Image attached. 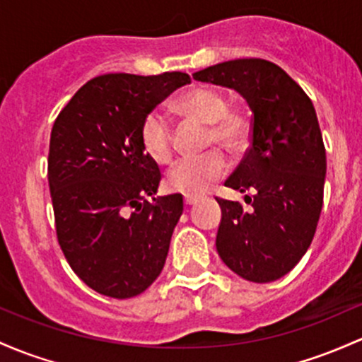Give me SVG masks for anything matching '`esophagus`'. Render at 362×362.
<instances>
[{
  "instance_id": "obj_1",
  "label": "esophagus",
  "mask_w": 362,
  "mask_h": 362,
  "mask_svg": "<svg viewBox=\"0 0 362 362\" xmlns=\"http://www.w3.org/2000/svg\"><path fill=\"white\" fill-rule=\"evenodd\" d=\"M184 202H185V206H194V204H197V199H196V197H187V196H185Z\"/></svg>"
}]
</instances>
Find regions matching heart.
<instances>
[{
    "instance_id": "1",
    "label": "heart",
    "mask_w": 362,
    "mask_h": 362,
    "mask_svg": "<svg viewBox=\"0 0 362 362\" xmlns=\"http://www.w3.org/2000/svg\"><path fill=\"white\" fill-rule=\"evenodd\" d=\"M175 110L185 117L209 125L208 142L225 151H239L245 141V122L228 111V99L220 89L199 86L182 94L175 101ZM142 149L153 161L166 165L173 156V134L168 118L161 111H151L141 127ZM228 170V163L220 151H211L199 158L175 163L166 175V185L173 192L187 197H199Z\"/></svg>"
}]
</instances>
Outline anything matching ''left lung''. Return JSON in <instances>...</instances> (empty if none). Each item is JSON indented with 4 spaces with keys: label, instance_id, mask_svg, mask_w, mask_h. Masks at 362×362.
Masks as SVG:
<instances>
[{
    "label": "left lung",
    "instance_id": "8db88e82",
    "mask_svg": "<svg viewBox=\"0 0 362 362\" xmlns=\"http://www.w3.org/2000/svg\"><path fill=\"white\" fill-rule=\"evenodd\" d=\"M194 78L237 90L252 113L251 148L226 187L251 204L216 199V251L233 273L256 284L287 275L315 237L323 208L327 153L315 106L280 66L261 58L218 63Z\"/></svg>",
    "mask_w": 362,
    "mask_h": 362
}]
</instances>
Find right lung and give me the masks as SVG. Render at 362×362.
<instances>
[{
    "label": "right lung",
    "instance_id": "1",
    "mask_svg": "<svg viewBox=\"0 0 362 362\" xmlns=\"http://www.w3.org/2000/svg\"><path fill=\"white\" fill-rule=\"evenodd\" d=\"M189 82L184 71L99 75L75 93L51 130L47 180L59 247L103 296L136 297L165 266L184 199L154 197L161 173L142 149L141 127Z\"/></svg>",
    "mask_w": 362,
    "mask_h": 362
}]
</instances>
